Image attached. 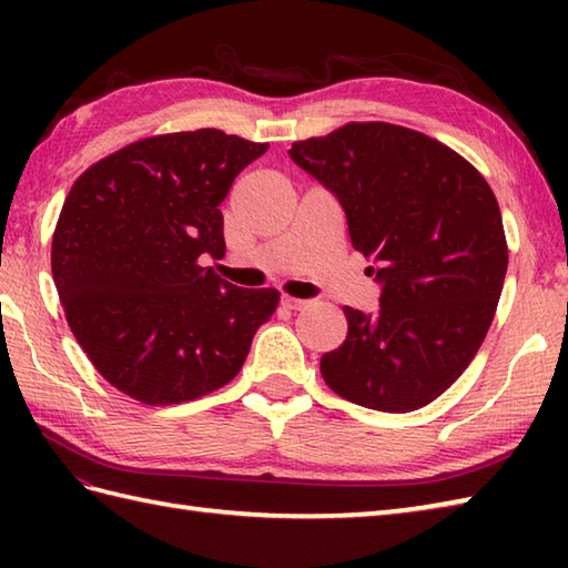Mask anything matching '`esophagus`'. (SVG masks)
Listing matches in <instances>:
<instances>
[{"instance_id":"34e87169","label":"esophagus","mask_w":568,"mask_h":568,"mask_svg":"<svg viewBox=\"0 0 568 568\" xmlns=\"http://www.w3.org/2000/svg\"><path fill=\"white\" fill-rule=\"evenodd\" d=\"M283 305L300 312V310H307L312 303H310V300H300V297H283Z\"/></svg>"}]
</instances>
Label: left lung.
Returning <instances> with one entry per match:
<instances>
[{
  "mask_svg": "<svg viewBox=\"0 0 568 568\" xmlns=\"http://www.w3.org/2000/svg\"><path fill=\"white\" fill-rule=\"evenodd\" d=\"M339 200L348 236L373 263L381 310L344 307L329 388L381 413H413L462 376L496 315L508 244L486 178L419 131L352 122L287 151Z\"/></svg>",
  "mask_w": 568,
  "mask_h": 568,
  "instance_id": "left-lung-1",
  "label": "left lung"
}]
</instances>
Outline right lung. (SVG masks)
Segmentation results:
<instances>
[{
    "label": "right lung",
    "instance_id": "1",
    "mask_svg": "<svg viewBox=\"0 0 568 568\" xmlns=\"http://www.w3.org/2000/svg\"><path fill=\"white\" fill-rule=\"evenodd\" d=\"M268 143L220 129L129 143L84 171L60 210L51 271L92 366L143 405L222 388L273 317L275 287L244 291L202 268L224 256V202Z\"/></svg>",
    "mask_w": 568,
    "mask_h": 568
}]
</instances>
